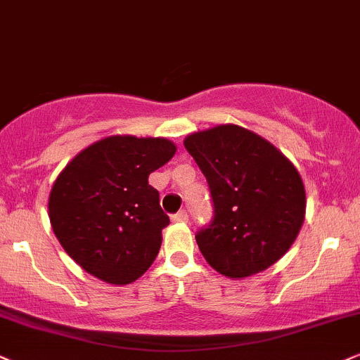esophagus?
<instances>
[{
	"mask_svg": "<svg viewBox=\"0 0 360 360\" xmlns=\"http://www.w3.org/2000/svg\"><path fill=\"white\" fill-rule=\"evenodd\" d=\"M188 219H189V214L186 209H181L179 212H176L174 216H172V221L174 222H188Z\"/></svg>",
	"mask_w": 360,
	"mask_h": 360,
	"instance_id": "1",
	"label": "esophagus"
}]
</instances>
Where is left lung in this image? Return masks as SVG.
Here are the masks:
<instances>
[{
  "label": "left lung",
  "mask_w": 360,
  "mask_h": 360,
  "mask_svg": "<svg viewBox=\"0 0 360 360\" xmlns=\"http://www.w3.org/2000/svg\"><path fill=\"white\" fill-rule=\"evenodd\" d=\"M184 148L212 199V219L195 233L204 259L231 279L279 261L306 214V191L292 162L261 136L234 124L191 134Z\"/></svg>",
  "instance_id": "1"
}]
</instances>
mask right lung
<instances>
[{
    "instance_id": "add662e5",
    "label": "right lung",
    "mask_w": 360,
    "mask_h": 360,
    "mask_svg": "<svg viewBox=\"0 0 360 360\" xmlns=\"http://www.w3.org/2000/svg\"><path fill=\"white\" fill-rule=\"evenodd\" d=\"M162 138L111 136L81 151L49 194V221L65 251L109 284H129L149 269L169 216L149 186L174 156Z\"/></svg>"
}]
</instances>
